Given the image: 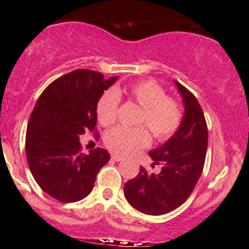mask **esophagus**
I'll return each instance as SVG.
<instances>
[{
	"instance_id": "1",
	"label": "esophagus",
	"mask_w": 249,
	"mask_h": 249,
	"mask_svg": "<svg viewBox=\"0 0 249 249\" xmlns=\"http://www.w3.org/2000/svg\"><path fill=\"white\" fill-rule=\"evenodd\" d=\"M112 160H115V162H120V160H124V157H122L121 155H118V154H112Z\"/></svg>"
}]
</instances>
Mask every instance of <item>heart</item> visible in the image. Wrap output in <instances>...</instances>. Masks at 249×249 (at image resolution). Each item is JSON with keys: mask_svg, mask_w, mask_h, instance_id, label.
<instances>
[{"mask_svg": "<svg viewBox=\"0 0 249 249\" xmlns=\"http://www.w3.org/2000/svg\"><path fill=\"white\" fill-rule=\"evenodd\" d=\"M125 95L142 107L136 128L116 127L105 136L108 149L121 155H130L150 144L151 135L159 142L170 140L179 129L183 112L176 99L166 95L165 89L153 79H143L127 85L124 89H108L96 104L98 121L104 127H109L118 118L120 96Z\"/></svg>", "mask_w": 249, "mask_h": 249, "instance_id": "1", "label": "heart"}]
</instances>
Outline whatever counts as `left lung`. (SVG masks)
<instances>
[{
  "mask_svg": "<svg viewBox=\"0 0 249 249\" xmlns=\"http://www.w3.org/2000/svg\"><path fill=\"white\" fill-rule=\"evenodd\" d=\"M175 83L185 107L182 124L170 140L149 153L162 170L149 174L140 166L139 175L124 184L125 199L145 214H165L182 205L194 191L205 163L207 124L203 109L188 89Z\"/></svg>",
  "mask_w": 249,
  "mask_h": 249,
  "instance_id": "8db88e82",
  "label": "left lung"
}]
</instances>
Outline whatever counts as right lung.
<instances>
[{
	"label": "right lung",
	"mask_w": 249,
	"mask_h": 249,
	"mask_svg": "<svg viewBox=\"0 0 249 249\" xmlns=\"http://www.w3.org/2000/svg\"><path fill=\"white\" fill-rule=\"evenodd\" d=\"M116 79L75 70L52 81L35 105L26 129V160L38 185L54 199H84L110 160L102 148L81 153L79 136L86 130L96 134V104Z\"/></svg>",
	"instance_id": "right-lung-1"
}]
</instances>
